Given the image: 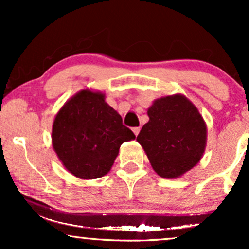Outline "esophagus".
Listing matches in <instances>:
<instances>
[{"instance_id": "obj_1", "label": "esophagus", "mask_w": 249, "mask_h": 249, "mask_svg": "<svg viewBox=\"0 0 249 249\" xmlns=\"http://www.w3.org/2000/svg\"><path fill=\"white\" fill-rule=\"evenodd\" d=\"M132 131H133V133L136 134V136H138L139 131H141V127H133V128H132Z\"/></svg>"}]
</instances>
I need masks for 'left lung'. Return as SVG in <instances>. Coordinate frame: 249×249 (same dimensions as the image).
Returning a JSON list of instances; mask_svg holds the SVG:
<instances>
[{
    "label": "left lung",
    "instance_id": "1",
    "mask_svg": "<svg viewBox=\"0 0 249 249\" xmlns=\"http://www.w3.org/2000/svg\"><path fill=\"white\" fill-rule=\"evenodd\" d=\"M148 121L137 142L151 166L162 178H179L201 159L207 142V127L198 108L182 95L156 99L148 107Z\"/></svg>",
    "mask_w": 249,
    "mask_h": 249
}]
</instances>
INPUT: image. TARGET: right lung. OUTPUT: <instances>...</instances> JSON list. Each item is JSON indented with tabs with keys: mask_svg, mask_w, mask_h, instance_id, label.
<instances>
[{
	"mask_svg": "<svg viewBox=\"0 0 249 249\" xmlns=\"http://www.w3.org/2000/svg\"><path fill=\"white\" fill-rule=\"evenodd\" d=\"M136 138L102 92L79 91L63 105L53 124V146L77 178L97 179L112 167L123 142Z\"/></svg>",
	"mask_w": 249,
	"mask_h": 249,
	"instance_id": "obj_1",
	"label": "right lung"
}]
</instances>
